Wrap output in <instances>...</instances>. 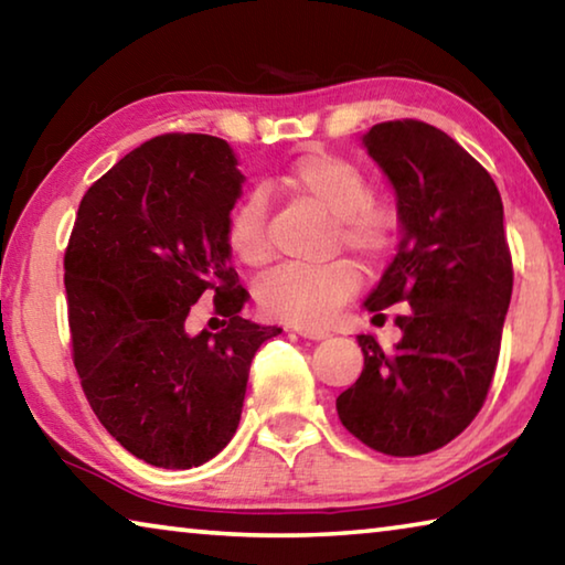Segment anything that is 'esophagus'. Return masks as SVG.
I'll return each instance as SVG.
<instances>
[{"instance_id": "obj_1", "label": "esophagus", "mask_w": 565, "mask_h": 565, "mask_svg": "<svg viewBox=\"0 0 565 565\" xmlns=\"http://www.w3.org/2000/svg\"><path fill=\"white\" fill-rule=\"evenodd\" d=\"M296 333H299V337H303V339H311V341H323V339H329V331H323V329H296Z\"/></svg>"}]
</instances>
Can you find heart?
<instances>
[{
	"instance_id": "b5f03b06",
	"label": "heart",
	"mask_w": 565,
	"mask_h": 565,
	"mask_svg": "<svg viewBox=\"0 0 565 565\" xmlns=\"http://www.w3.org/2000/svg\"><path fill=\"white\" fill-rule=\"evenodd\" d=\"M276 189L331 216L339 244L363 264L376 266L394 252L401 232L398 206L371 196L369 177L351 159L306 149L276 177ZM266 216V199L248 194L226 218L228 252L248 269H259L271 256ZM359 284L356 266L343 259L323 266L286 264L259 281L256 303L269 319L313 329L323 327L359 291Z\"/></svg>"
}]
</instances>
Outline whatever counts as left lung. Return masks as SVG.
<instances>
[{
  "instance_id": "1",
  "label": "left lung",
  "mask_w": 565,
  "mask_h": 565,
  "mask_svg": "<svg viewBox=\"0 0 565 565\" xmlns=\"http://www.w3.org/2000/svg\"><path fill=\"white\" fill-rule=\"evenodd\" d=\"M363 149L396 194L401 238L363 309L396 317L401 341L356 337L363 371L337 398L341 424L374 451L420 456L471 424L489 394L513 291L493 179L446 131L404 119L371 127Z\"/></svg>"
}]
</instances>
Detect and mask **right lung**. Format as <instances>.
I'll return each mask as SVG.
<instances>
[{
    "mask_svg": "<svg viewBox=\"0 0 565 565\" xmlns=\"http://www.w3.org/2000/svg\"><path fill=\"white\" fill-rule=\"evenodd\" d=\"M246 177L209 134L145 141L94 181L64 254L74 366L102 426L131 456L191 468L232 441L248 369L281 329L242 317L226 218ZM215 291L226 330L185 331Z\"/></svg>",
    "mask_w": 565,
    "mask_h": 565,
    "instance_id": "1",
    "label": "right lung"
}]
</instances>
